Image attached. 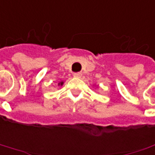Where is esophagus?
Instances as JSON below:
<instances>
[{"instance_id": "1", "label": "esophagus", "mask_w": 155, "mask_h": 155, "mask_svg": "<svg viewBox=\"0 0 155 155\" xmlns=\"http://www.w3.org/2000/svg\"><path fill=\"white\" fill-rule=\"evenodd\" d=\"M74 76L76 78H81L82 76V74L81 73V72H78V73H74Z\"/></svg>"}]
</instances>
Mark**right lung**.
Masks as SVG:
<instances>
[{"label": "right lung", "instance_id": "right-lung-1", "mask_svg": "<svg viewBox=\"0 0 155 155\" xmlns=\"http://www.w3.org/2000/svg\"><path fill=\"white\" fill-rule=\"evenodd\" d=\"M63 84H64V81H60V82L58 83V86H61V87Z\"/></svg>", "mask_w": 155, "mask_h": 155}]
</instances>
